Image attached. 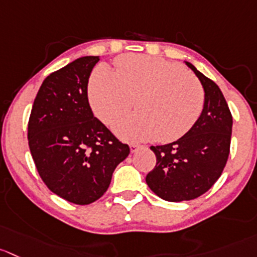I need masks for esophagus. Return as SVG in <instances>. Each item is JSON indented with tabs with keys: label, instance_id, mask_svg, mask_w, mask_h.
<instances>
[{
	"label": "esophagus",
	"instance_id": "esophagus-1",
	"mask_svg": "<svg viewBox=\"0 0 257 257\" xmlns=\"http://www.w3.org/2000/svg\"><path fill=\"white\" fill-rule=\"evenodd\" d=\"M141 148H143V146L138 145V144H131V145H130V151L134 154V153H136V151H138L139 149H141Z\"/></svg>",
	"mask_w": 257,
	"mask_h": 257
}]
</instances>
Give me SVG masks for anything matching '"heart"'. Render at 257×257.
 I'll return each mask as SVG.
<instances>
[{
	"instance_id": "obj_1",
	"label": "heart",
	"mask_w": 257,
	"mask_h": 257,
	"mask_svg": "<svg viewBox=\"0 0 257 257\" xmlns=\"http://www.w3.org/2000/svg\"><path fill=\"white\" fill-rule=\"evenodd\" d=\"M112 73L99 65L89 79L88 97L94 114L113 126L133 108L139 113L116 127L127 140L170 143L192 128L204 104L200 83L177 63L127 54L117 58Z\"/></svg>"
}]
</instances>
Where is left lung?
I'll list each match as a JSON object with an SVG mask.
<instances>
[{
    "instance_id": "1",
    "label": "left lung",
    "mask_w": 257,
    "mask_h": 257,
    "mask_svg": "<svg viewBox=\"0 0 257 257\" xmlns=\"http://www.w3.org/2000/svg\"><path fill=\"white\" fill-rule=\"evenodd\" d=\"M184 63L203 87L204 104L184 136L172 144L150 148L156 155V165L146 175V184L168 202L204 194L221 177L231 144L232 116L221 89L192 63Z\"/></svg>"
}]
</instances>
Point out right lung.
<instances>
[{
    "label": "right lung",
    "instance_id": "right-lung-1",
    "mask_svg": "<svg viewBox=\"0 0 257 257\" xmlns=\"http://www.w3.org/2000/svg\"><path fill=\"white\" fill-rule=\"evenodd\" d=\"M99 57H82L45 78L31 109L29 148L46 187L74 204H89L108 189L112 174L128 156L93 116L88 79Z\"/></svg>",
    "mask_w": 257,
    "mask_h": 257
}]
</instances>
